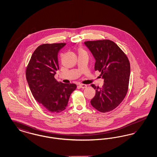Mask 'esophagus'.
Instances as JSON below:
<instances>
[{"label":"esophagus","instance_id":"esophagus-1","mask_svg":"<svg viewBox=\"0 0 157 157\" xmlns=\"http://www.w3.org/2000/svg\"><path fill=\"white\" fill-rule=\"evenodd\" d=\"M79 86L81 88H82V89H85V88H86L87 87V86H86V85H85V84H80V85H79Z\"/></svg>","mask_w":157,"mask_h":157}]
</instances>
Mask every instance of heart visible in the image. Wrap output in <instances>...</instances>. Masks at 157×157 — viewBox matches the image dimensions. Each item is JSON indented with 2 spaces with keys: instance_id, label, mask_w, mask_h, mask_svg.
Segmentation results:
<instances>
[{
  "instance_id": "heart-1",
  "label": "heart",
  "mask_w": 157,
  "mask_h": 157,
  "mask_svg": "<svg viewBox=\"0 0 157 157\" xmlns=\"http://www.w3.org/2000/svg\"><path fill=\"white\" fill-rule=\"evenodd\" d=\"M78 53H79V54H81V53H86V52L82 48L78 49Z\"/></svg>"
}]
</instances>
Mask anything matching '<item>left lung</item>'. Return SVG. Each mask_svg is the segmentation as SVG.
<instances>
[{"mask_svg":"<svg viewBox=\"0 0 157 157\" xmlns=\"http://www.w3.org/2000/svg\"><path fill=\"white\" fill-rule=\"evenodd\" d=\"M96 60L95 70L101 72L104 85L96 90L90 104L99 112L111 111L122 102L127 95L130 76V63L120 47L108 39L85 42Z\"/></svg>","mask_w":157,"mask_h":157,"instance_id":"1","label":"left lung"}]
</instances>
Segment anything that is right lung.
<instances>
[{"label":"right lung","mask_w":157,"mask_h":157,"mask_svg":"<svg viewBox=\"0 0 157 157\" xmlns=\"http://www.w3.org/2000/svg\"><path fill=\"white\" fill-rule=\"evenodd\" d=\"M65 43L39 45L33 53L26 69V77L36 101L48 111L65 110L75 83L58 82L54 76L59 69L58 54Z\"/></svg>","instance_id":"obj_1"}]
</instances>
